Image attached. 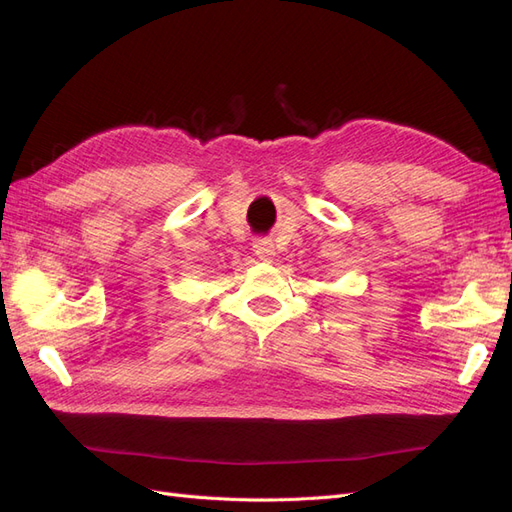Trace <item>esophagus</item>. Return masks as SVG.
I'll use <instances>...</instances> for the list:
<instances>
[{
  "label": "esophagus",
  "instance_id": "34e87169",
  "mask_svg": "<svg viewBox=\"0 0 512 512\" xmlns=\"http://www.w3.org/2000/svg\"><path fill=\"white\" fill-rule=\"evenodd\" d=\"M252 247H254V254L260 260H271L275 256V247H273V243L269 239H254Z\"/></svg>",
  "mask_w": 512,
  "mask_h": 512
}]
</instances>
